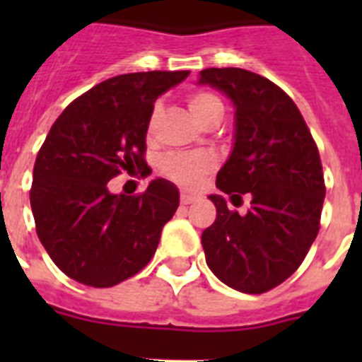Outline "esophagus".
I'll list each match as a JSON object with an SVG mask.
<instances>
[{
  "label": "esophagus",
  "mask_w": 362,
  "mask_h": 362,
  "mask_svg": "<svg viewBox=\"0 0 362 362\" xmlns=\"http://www.w3.org/2000/svg\"><path fill=\"white\" fill-rule=\"evenodd\" d=\"M197 201V197L195 195H189V193H182L180 195V203L182 204H192Z\"/></svg>",
  "instance_id": "esophagus-1"
}]
</instances>
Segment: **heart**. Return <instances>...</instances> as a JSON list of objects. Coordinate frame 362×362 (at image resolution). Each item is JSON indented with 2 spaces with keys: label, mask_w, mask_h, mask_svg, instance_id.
<instances>
[{
  "label": "heart",
  "mask_w": 362,
  "mask_h": 362,
  "mask_svg": "<svg viewBox=\"0 0 362 362\" xmlns=\"http://www.w3.org/2000/svg\"><path fill=\"white\" fill-rule=\"evenodd\" d=\"M187 107L192 110L193 118L201 125H204L214 116H223V103L221 99L212 92H195L187 98ZM159 115H161V105H153L148 118V133H152L156 127ZM216 167V159L210 153L204 152H178L167 153L159 169L169 180L176 182L178 186L193 189L201 186L204 176L210 175Z\"/></svg>",
  "instance_id": "heart-1"
}]
</instances>
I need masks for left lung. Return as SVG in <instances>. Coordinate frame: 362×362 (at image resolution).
<instances>
[{"mask_svg": "<svg viewBox=\"0 0 362 362\" xmlns=\"http://www.w3.org/2000/svg\"><path fill=\"white\" fill-rule=\"evenodd\" d=\"M199 86H212L235 105V142L216 187L252 197L240 216L221 195H210L216 221L203 231L209 269L242 293L270 291L306 257L320 233L325 180L317 146L293 99L269 78L210 67Z\"/></svg>", "mask_w": 362, "mask_h": 362, "instance_id": "left-lung-1", "label": "left lung"}]
</instances>
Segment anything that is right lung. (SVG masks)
Masks as SVG:
<instances>
[{"label": "right lung", "mask_w": 362, "mask_h": 362, "mask_svg": "<svg viewBox=\"0 0 362 362\" xmlns=\"http://www.w3.org/2000/svg\"><path fill=\"white\" fill-rule=\"evenodd\" d=\"M189 71L112 76L59 115L33 167L30 203L37 237L62 272L92 287H112L150 263L180 193L156 178L141 195H116L122 170L148 173V118L156 99Z\"/></svg>", "instance_id": "add662e5"}]
</instances>
